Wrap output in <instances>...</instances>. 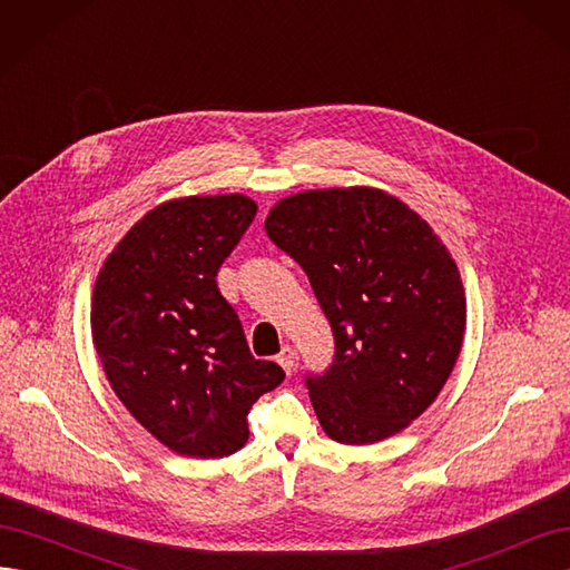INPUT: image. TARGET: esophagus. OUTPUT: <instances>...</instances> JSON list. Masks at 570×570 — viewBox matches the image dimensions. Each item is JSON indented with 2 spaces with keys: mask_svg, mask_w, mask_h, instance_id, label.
I'll return each mask as SVG.
<instances>
[{
  "mask_svg": "<svg viewBox=\"0 0 570 570\" xmlns=\"http://www.w3.org/2000/svg\"><path fill=\"white\" fill-rule=\"evenodd\" d=\"M295 350L292 347H283V352L278 354V364L283 366V371L287 373V375H292V371H295Z\"/></svg>",
  "mask_w": 570,
  "mask_h": 570,
  "instance_id": "34e87169",
  "label": "esophagus"
}]
</instances>
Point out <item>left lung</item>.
Returning a JSON list of instances; mask_svg holds the SVG:
<instances>
[{"label": "left lung", "mask_w": 570, "mask_h": 570, "mask_svg": "<svg viewBox=\"0 0 570 570\" xmlns=\"http://www.w3.org/2000/svg\"><path fill=\"white\" fill-rule=\"evenodd\" d=\"M266 233L308 275L335 361L306 387L323 433L373 444L435 402L463 344L465 295L450 249L385 189H304L275 202Z\"/></svg>", "instance_id": "1"}]
</instances>
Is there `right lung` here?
<instances>
[{
	"label": "right lung",
	"mask_w": 570,
	"mask_h": 570,
	"mask_svg": "<svg viewBox=\"0 0 570 570\" xmlns=\"http://www.w3.org/2000/svg\"><path fill=\"white\" fill-rule=\"evenodd\" d=\"M256 216L247 195H189L154 206L118 239L92 289V342L107 381L170 452L223 459L249 440L247 413L285 381L252 356L220 264Z\"/></svg>",
	"instance_id": "add662e5"
}]
</instances>
